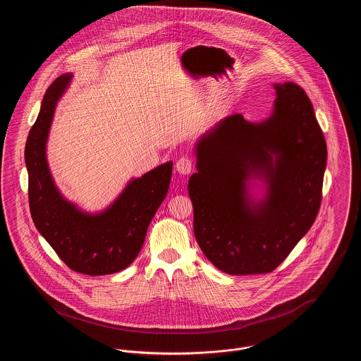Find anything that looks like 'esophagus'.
Masks as SVG:
<instances>
[{
    "label": "esophagus",
    "mask_w": 361,
    "mask_h": 361,
    "mask_svg": "<svg viewBox=\"0 0 361 361\" xmlns=\"http://www.w3.org/2000/svg\"><path fill=\"white\" fill-rule=\"evenodd\" d=\"M175 166H176V171H178L179 173H183V175L190 173L192 169H193V159H192V157H189V155H182V157L176 161Z\"/></svg>",
    "instance_id": "1"
}]
</instances>
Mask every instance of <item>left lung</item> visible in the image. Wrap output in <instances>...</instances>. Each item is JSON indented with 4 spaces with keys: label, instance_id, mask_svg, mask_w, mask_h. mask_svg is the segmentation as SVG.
<instances>
[{
    "label": "left lung",
    "instance_id": "obj_1",
    "mask_svg": "<svg viewBox=\"0 0 361 361\" xmlns=\"http://www.w3.org/2000/svg\"><path fill=\"white\" fill-rule=\"evenodd\" d=\"M274 87L272 116L262 123L242 114L221 121L199 142V172L189 179L197 243L231 275L274 271L307 233L322 200L326 143L311 102L296 83ZM253 171L266 175L270 193L250 207L244 180Z\"/></svg>",
    "mask_w": 361,
    "mask_h": 361
}]
</instances>
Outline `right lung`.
<instances>
[{
    "mask_svg": "<svg viewBox=\"0 0 361 361\" xmlns=\"http://www.w3.org/2000/svg\"><path fill=\"white\" fill-rule=\"evenodd\" d=\"M71 79L72 75H62L52 82L27 136L29 207L37 231L72 271L108 275L125 269L139 255L150 221L168 193L172 162L132 180L119 199L99 215L83 214L68 203L52 182L46 142L55 104Z\"/></svg>",
    "mask_w": 361,
    "mask_h": 361,
    "instance_id": "add662e5",
    "label": "right lung"
}]
</instances>
